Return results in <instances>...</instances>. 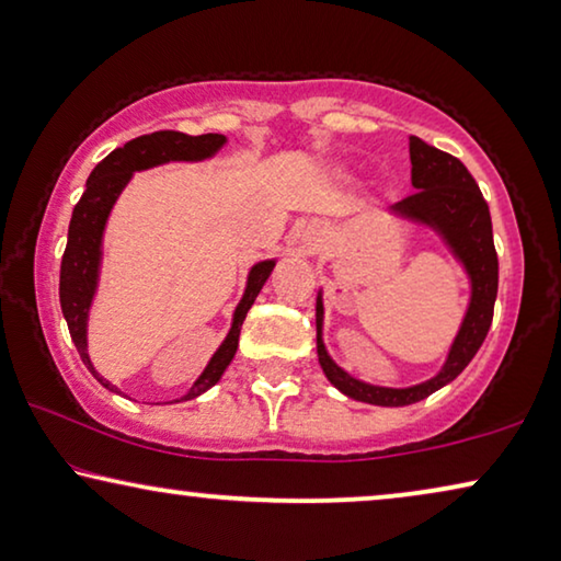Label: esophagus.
I'll list each match as a JSON object with an SVG mask.
<instances>
[{"label": "esophagus", "instance_id": "esophagus-1", "mask_svg": "<svg viewBox=\"0 0 561 561\" xmlns=\"http://www.w3.org/2000/svg\"><path fill=\"white\" fill-rule=\"evenodd\" d=\"M305 241H307V247L312 249V252H317V249L322 247V231L314 229V227H309L307 233H305Z\"/></svg>", "mask_w": 561, "mask_h": 561}]
</instances>
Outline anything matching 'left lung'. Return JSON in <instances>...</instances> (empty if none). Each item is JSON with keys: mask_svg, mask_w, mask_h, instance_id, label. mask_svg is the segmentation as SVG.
I'll return each mask as SVG.
<instances>
[{"mask_svg": "<svg viewBox=\"0 0 561 561\" xmlns=\"http://www.w3.org/2000/svg\"><path fill=\"white\" fill-rule=\"evenodd\" d=\"M411 183L415 194L390 206V214L400 219L431 227L446 241L450 252L463 264L471 282V299H468L466 317L458 328L454 345L438 375L417 382L411 388H380L353 378L332 360L322 342V291L317 295V357L328 380L347 398L360 403L400 408L428 398L431 392L448 386L473 360L479 347L486 340L491 320H494V302L499 291V256L491 231V214L486 198L481 196L479 183L468 173L466 165L450 153L433 148L425 140L411 136Z\"/></svg>", "mask_w": 561, "mask_h": 561, "instance_id": "obj_1", "label": "left lung"}]
</instances>
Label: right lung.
I'll use <instances>...</instances> for the list:
<instances>
[{
    "label": "right lung",
    "instance_id": "1",
    "mask_svg": "<svg viewBox=\"0 0 561 561\" xmlns=\"http://www.w3.org/2000/svg\"><path fill=\"white\" fill-rule=\"evenodd\" d=\"M227 144V136L221 133H206V136H186L179 130H158L150 136L133 138L123 148H115L111 156H105L100 161L93 173H90L85 194L75 204L70 229H67V247L60 264V307L67 320V330L78 347L82 363L100 386L121 392L115 386H111L103 375H100L88 355V314L90 305H93L98 277H100V262H103V231L111 216L115 201H118L121 191L128 186L130 175L136 171L153 169V165L171 163V161H204L211 158L216 150ZM274 259L259 262L252 266L247 279V289L241 302L233 309L231 330L227 340L221 342L211 360L204 367V373L198 375V380L191 386L186 396L175 400H191L198 398L201 392H206L211 386L221 380L224 370L233 360L239 347V332L244 324V317L252 309L254 299L262 291L264 282L270 279L274 270Z\"/></svg>",
    "mask_w": 561,
    "mask_h": 561
}]
</instances>
